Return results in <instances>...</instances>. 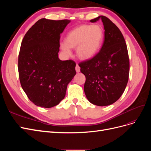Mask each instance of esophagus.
Returning a JSON list of instances; mask_svg holds the SVG:
<instances>
[{
    "mask_svg": "<svg viewBox=\"0 0 151 151\" xmlns=\"http://www.w3.org/2000/svg\"><path fill=\"white\" fill-rule=\"evenodd\" d=\"M80 69H81L80 67L79 66V65H78V64H77V65H76V72L79 73V72H80Z\"/></svg>",
    "mask_w": 151,
    "mask_h": 151,
    "instance_id": "1",
    "label": "esophagus"
}]
</instances>
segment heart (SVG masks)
I'll list each match as a JSON object with an SVG mask.
<instances>
[{
  "mask_svg": "<svg viewBox=\"0 0 151 151\" xmlns=\"http://www.w3.org/2000/svg\"><path fill=\"white\" fill-rule=\"evenodd\" d=\"M104 31L99 25L84 24L77 26L68 33L65 43L60 48L65 54H70V48H76V55L81 60H88L94 57L101 47Z\"/></svg>",
  "mask_w": 151,
  "mask_h": 151,
  "instance_id": "b5f03b06",
  "label": "heart"
}]
</instances>
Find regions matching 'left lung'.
I'll return each mask as SVG.
<instances>
[{
    "label": "left lung",
    "instance_id": "8db88e82",
    "mask_svg": "<svg viewBox=\"0 0 151 151\" xmlns=\"http://www.w3.org/2000/svg\"><path fill=\"white\" fill-rule=\"evenodd\" d=\"M99 20L103 22L104 29L102 47L93 58L79 65L86 76V98L92 104L103 106L116 102L124 92L130 65L127 45L120 30L103 16L90 21Z\"/></svg>",
    "mask_w": 151,
    "mask_h": 151
}]
</instances>
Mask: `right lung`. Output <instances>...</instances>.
I'll list each match as a JSON object with an SVG mask.
<instances>
[{
  "label": "right lung",
  "mask_w": 151,
  "mask_h": 151,
  "mask_svg": "<svg viewBox=\"0 0 151 151\" xmlns=\"http://www.w3.org/2000/svg\"><path fill=\"white\" fill-rule=\"evenodd\" d=\"M70 22L43 18L22 41L18 58L20 83L30 101L38 106L52 108L58 104L76 74L74 61L58 58L60 35Z\"/></svg>",
  "instance_id": "obj_1"
}]
</instances>
